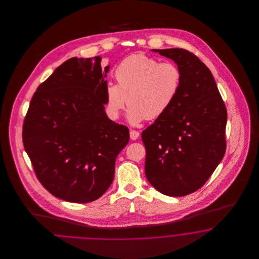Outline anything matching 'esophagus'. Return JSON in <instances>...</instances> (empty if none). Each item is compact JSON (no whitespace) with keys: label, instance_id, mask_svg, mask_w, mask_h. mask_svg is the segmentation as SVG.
<instances>
[{"label":"esophagus","instance_id":"obj_1","mask_svg":"<svg viewBox=\"0 0 259 259\" xmlns=\"http://www.w3.org/2000/svg\"><path fill=\"white\" fill-rule=\"evenodd\" d=\"M139 132L138 131H136V130H131L130 131V139L131 140H137L138 138H139Z\"/></svg>","mask_w":259,"mask_h":259}]
</instances>
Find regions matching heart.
<instances>
[{"label": "heart", "mask_w": 259, "mask_h": 259, "mask_svg": "<svg viewBox=\"0 0 259 259\" xmlns=\"http://www.w3.org/2000/svg\"><path fill=\"white\" fill-rule=\"evenodd\" d=\"M114 76L117 84L106 87V106L117 119L128 103V119L134 125L155 119L170 110L178 98L183 72L174 62H159L145 54H133L120 62Z\"/></svg>", "instance_id": "obj_1"}]
</instances>
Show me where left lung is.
<instances>
[{"label": "left lung", "mask_w": 259, "mask_h": 259, "mask_svg": "<svg viewBox=\"0 0 259 259\" xmlns=\"http://www.w3.org/2000/svg\"><path fill=\"white\" fill-rule=\"evenodd\" d=\"M183 72L180 94L170 110L142 132L148 182L168 196L197 191L226 150L227 111L209 68L184 49L154 50Z\"/></svg>", "instance_id": "1"}]
</instances>
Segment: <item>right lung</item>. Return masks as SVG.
I'll list each match as a JSON object with an SVG mask.
<instances>
[{
    "mask_svg": "<svg viewBox=\"0 0 259 259\" xmlns=\"http://www.w3.org/2000/svg\"><path fill=\"white\" fill-rule=\"evenodd\" d=\"M101 57L71 58L37 87L22 140L37 180L53 196L73 203L101 197L114 176L129 129L108 118Z\"/></svg>",
    "mask_w": 259,
    "mask_h": 259,
    "instance_id": "right-lung-1",
    "label": "right lung"
}]
</instances>
